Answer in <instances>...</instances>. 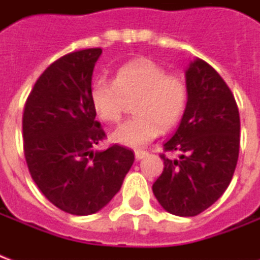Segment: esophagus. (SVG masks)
<instances>
[{
	"label": "esophagus",
	"mask_w": 260,
	"mask_h": 260,
	"mask_svg": "<svg viewBox=\"0 0 260 260\" xmlns=\"http://www.w3.org/2000/svg\"><path fill=\"white\" fill-rule=\"evenodd\" d=\"M146 154H147L146 150H135V157H136V160H141V158L145 157Z\"/></svg>",
	"instance_id": "esophagus-1"
}]
</instances>
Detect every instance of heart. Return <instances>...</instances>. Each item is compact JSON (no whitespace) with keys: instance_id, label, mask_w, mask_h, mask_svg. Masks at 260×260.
Here are the masks:
<instances>
[{"instance_id":"1","label":"heart","mask_w":260,"mask_h":260,"mask_svg":"<svg viewBox=\"0 0 260 260\" xmlns=\"http://www.w3.org/2000/svg\"><path fill=\"white\" fill-rule=\"evenodd\" d=\"M188 83L177 74H169L152 59H138L117 71L113 82L96 80L91 86V106L99 118L118 124L134 104L136 117L113 132V141L129 147H141L153 141L158 129L173 128L185 111Z\"/></svg>"}]
</instances>
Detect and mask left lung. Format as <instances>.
Listing matches in <instances>:
<instances>
[{"mask_svg": "<svg viewBox=\"0 0 260 260\" xmlns=\"http://www.w3.org/2000/svg\"><path fill=\"white\" fill-rule=\"evenodd\" d=\"M188 103L178 129L163 145L169 158L153 184L158 203L171 214L192 217L223 195L240 154V113L227 83L217 71L195 59L186 71Z\"/></svg>", "mask_w": 260, "mask_h": 260, "instance_id": "left-lung-1", "label": "left lung"}]
</instances>
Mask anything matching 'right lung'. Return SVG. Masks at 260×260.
Wrapping results in <instances>:
<instances>
[{"label": "right lung", "mask_w": 260, "mask_h": 260, "mask_svg": "<svg viewBox=\"0 0 260 260\" xmlns=\"http://www.w3.org/2000/svg\"><path fill=\"white\" fill-rule=\"evenodd\" d=\"M102 48L62 55L43 72L22 118L23 152L31 178L48 201L76 216L99 212L121 189L135 154L106 139L91 106V75Z\"/></svg>", "instance_id": "obj_1"}]
</instances>
